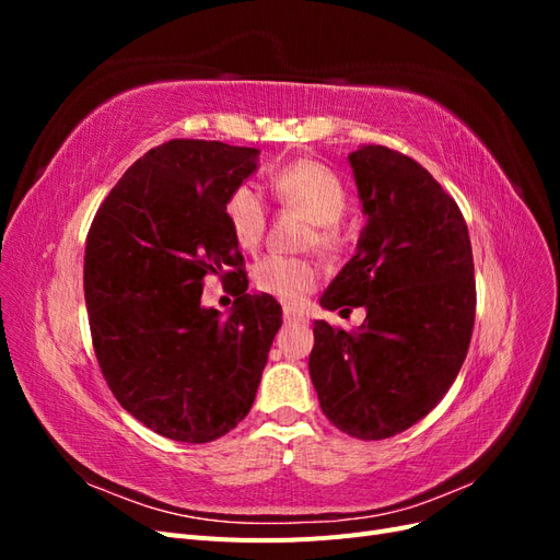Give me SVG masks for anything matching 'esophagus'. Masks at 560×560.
Here are the masks:
<instances>
[{
  "label": "esophagus",
  "mask_w": 560,
  "mask_h": 560,
  "mask_svg": "<svg viewBox=\"0 0 560 560\" xmlns=\"http://www.w3.org/2000/svg\"><path fill=\"white\" fill-rule=\"evenodd\" d=\"M284 322H306V315L299 313L296 308L284 306Z\"/></svg>",
  "instance_id": "1"
}]
</instances>
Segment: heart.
<instances>
[{
	"mask_svg": "<svg viewBox=\"0 0 560 560\" xmlns=\"http://www.w3.org/2000/svg\"><path fill=\"white\" fill-rule=\"evenodd\" d=\"M273 196L308 217L317 226L319 245L331 247L338 241L336 222L348 206L346 186L334 171L317 161H294L270 175ZM224 214L235 243L243 249H254L266 229V200L254 184L235 186L226 198ZM319 270L315 264L287 257H266L254 268V282L264 294L276 296L287 306H299L315 290Z\"/></svg>",
	"mask_w": 560,
	"mask_h": 560,
	"instance_id": "b5f03b06",
	"label": "heart"
}]
</instances>
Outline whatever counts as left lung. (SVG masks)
<instances>
[{"mask_svg": "<svg viewBox=\"0 0 560 560\" xmlns=\"http://www.w3.org/2000/svg\"><path fill=\"white\" fill-rule=\"evenodd\" d=\"M348 163L366 224L319 306H362L366 317L354 331L315 319L308 371L322 413L376 442L416 425L448 393L477 290L463 212L425 167L378 144L350 151Z\"/></svg>", "mask_w": 560, "mask_h": 560, "instance_id": "obj_1", "label": "left lung"}]
</instances>
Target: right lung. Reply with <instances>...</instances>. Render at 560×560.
<instances>
[{
  "mask_svg": "<svg viewBox=\"0 0 560 560\" xmlns=\"http://www.w3.org/2000/svg\"><path fill=\"white\" fill-rule=\"evenodd\" d=\"M259 149L171 140L135 161L97 210L83 254L93 348L124 409L184 444H208L249 413L282 325L270 294H247L224 206L257 173ZM238 267L224 318L199 303L208 272Z\"/></svg>",
  "mask_w": 560,
  "mask_h": 560,
  "instance_id": "right-lung-1",
  "label": "right lung"
}]
</instances>
